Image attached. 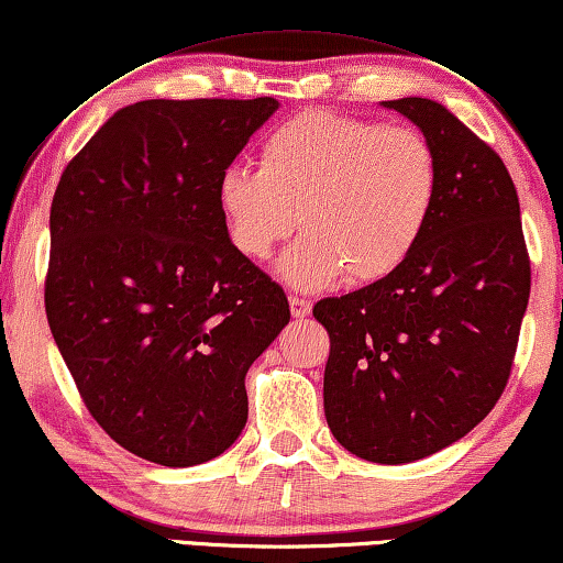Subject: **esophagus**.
<instances>
[{"mask_svg":"<svg viewBox=\"0 0 563 563\" xmlns=\"http://www.w3.org/2000/svg\"><path fill=\"white\" fill-rule=\"evenodd\" d=\"M289 307H291V317H297V319L309 317V311H311L309 301L301 299V297H291V299H289Z\"/></svg>","mask_w":563,"mask_h":563,"instance_id":"1","label":"esophagus"}]
</instances>
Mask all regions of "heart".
Here are the masks:
<instances>
[{
  "instance_id": "1",
  "label": "heart",
  "mask_w": 563,
  "mask_h": 563,
  "mask_svg": "<svg viewBox=\"0 0 563 563\" xmlns=\"http://www.w3.org/2000/svg\"><path fill=\"white\" fill-rule=\"evenodd\" d=\"M440 188L438 155L410 125H379L305 110L266 135L258 170L221 173L216 201L233 249L266 262L299 223L305 236L276 274L314 291L350 274L372 284L395 274L418 249Z\"/></svg>"
}]
</instances>
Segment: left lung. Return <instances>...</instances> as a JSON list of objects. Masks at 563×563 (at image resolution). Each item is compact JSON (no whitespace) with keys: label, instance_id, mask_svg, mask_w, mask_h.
Wrapping results in <instances>:
<instances>
[{"label":"left lung","instance_id":"8db88e82","mask_svg":"<svg viewBox=\"0 0 563 563\" xmlns=\"http://www.w3.org/2000/svg\"><path fill=\"white\" fill-rule=\"evenodd\" d=\"M438 155L440 188L400 269L314 305L330 332L327 426L369 463L443 451L498 402L531 291L521 206L504 161L428 98L385 100Z\"/></svg>","mask_w":563,"mask_h":563}]
</instances>
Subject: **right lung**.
Instances as JSON below:
<instances>
[{
	"label": "right lung",
	"instance_id": "add662e5",
	"mask_svg": "<svg viewBox=\"0 0 563 563\" xmlns=\"http://www.w3.org/2000/svg\"><path fill=\"white\" fill-rule=\"evenodd\" d=\"M279 100H141L65 168L49 211L45 309L100 428L188 468L236 443L244 377L289 301L229 241L221 173Z\"/></svg>",
	"mask_w": 563,
	"mask_h": 563
}]
</instances>
